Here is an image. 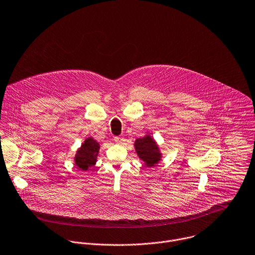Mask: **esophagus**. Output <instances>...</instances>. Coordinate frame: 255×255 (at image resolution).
<instances>
[{"label": "esophagus", "mask_w": 255, "mask_h": 255, "mask_svg": "<svg viewBox=\"0 0 255 255\" xmlns=\"http://www.w3.org/2000/svg\"><path fill=\"white\" fill-rule=\"evenodd\" d=\"M114 141L116 142V143H122L123 141H125V139L122 137V136H116V137H114Z\"/></svg>", "instance_id": "34e87169"}]
</instances>
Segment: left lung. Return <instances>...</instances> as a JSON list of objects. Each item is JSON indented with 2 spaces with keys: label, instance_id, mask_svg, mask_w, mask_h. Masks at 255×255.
Instances as JSON below:
<instances>
[{
  "label": "left lung",
  "instance_id": "left-lung-1",
  "mask_svg": "<svg viewBox=\"0 0 255 255\" xmlns=\"http://www.w3.org/2000/svg\"><path fill=\"white\" fill-rule=\"evenodd\" d=\"M136 152L139 157L145 162L147 167H153L160 160V152L150 136L139 138L135 141Z\"/></svg>",
  "mask_w": 255,
  "mask_h": 255
}]
</instances>
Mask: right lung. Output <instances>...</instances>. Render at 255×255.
<instances>
[{
    "instance_id": "1",
    "label": "right lung",
    "mask_w": 255,
    "mask_h": 255,
    "mask_svg": "<svg viewBox=\"0 0 255 255\" xmlns=\"http://www.w3.org/2000/svg\"><path fill=\"white\" fill-rule=\"evenodd\" d=\"M99 145L92 138H88L82 144L80 150L75 156V164L81 170H87L89 167L95 165L98 154Z\"/></svg>"
}]
</instances>
